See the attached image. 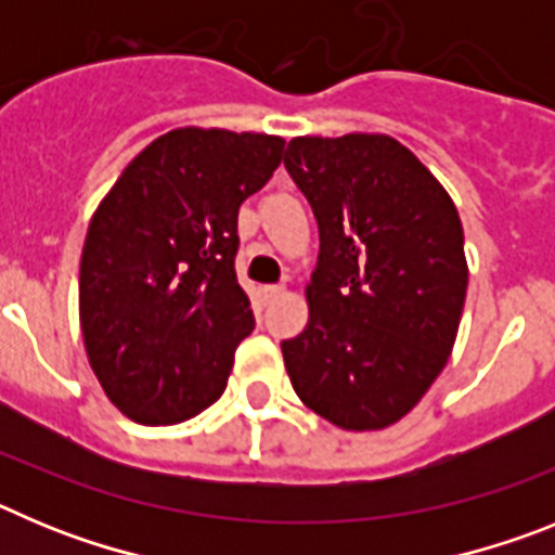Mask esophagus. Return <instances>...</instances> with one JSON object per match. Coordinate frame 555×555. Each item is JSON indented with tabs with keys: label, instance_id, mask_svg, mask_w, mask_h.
Segmentation results:
<instances>
[{
	"label": "esophagus",
	"instance_id": "obj_1",
	"mask_svg": "<svg viewBox=\"0 0 555 555\" xmlns=\"http://www.w3.org/2000/svg\"><path fill=\"white\" fill-rule=\"evenodd\" d=\"M286 292V286H263V300H274V297H281Z\"/></svg>",
	"mask_w": 555,
	"mask_h": 555
}]
</instances>
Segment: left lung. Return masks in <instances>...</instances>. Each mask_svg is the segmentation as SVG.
<instances>
[{"mask_svg": "<svg viewBox=\"0 0 555 555\" xmlns=\"http://www.w3.org/2000/svg\"><path fill=\"white\" fill-rule=\"evenodd\" d=\"M288 175L320 224L308 325L283 341L302 403L341 430L400 423L448 364L467 297L459 210L384 132L297 135Z\"/></svg>", "mask_w": 555, "mask_h": 555, "instance_id": "8db88e82", "label": "left lung"}]
</instances>
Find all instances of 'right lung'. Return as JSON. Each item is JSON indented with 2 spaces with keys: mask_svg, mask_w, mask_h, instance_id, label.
Listing matches in <instances>:
<instances>
[{
  "mask_svg": "<svg viewBox=\"0 0 555 555\" xmlns=\"http://www.w3.org/2000/svg\"><path fill=\"white\" fill-rule=\"evenodd\" d=\"M281 135L178 127L96 205L80 258V327L107 400L175 425L222 397L255 327L235 281L238 208L281 166Z\"/></svg>",
  "mask_w": 555,
  "mask_h": 555,
  "instance_id": "1",
  "label": "right lung"
}]
</instances>
